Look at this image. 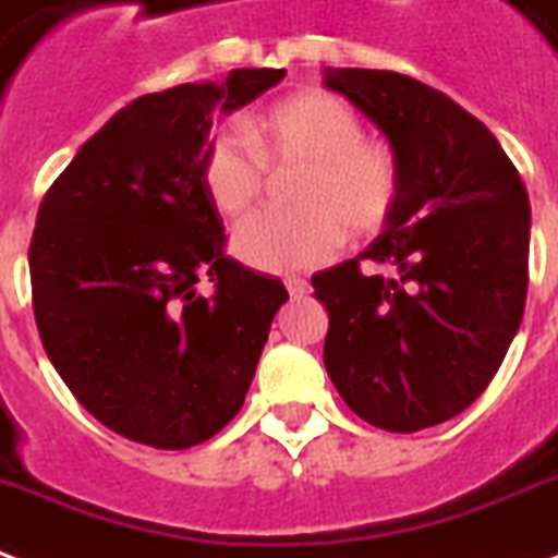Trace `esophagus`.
<instances>
[{
	"instance_id": "esophagus-1",
	"label": "esophagus",
	"mask_w": 558,
	"mask_h": 558,
	"mask_svg": "<svg viewBox=\"0 0 558 558\" xmlns=\"http://www.w3.org/2000/svg\"><path fill=\"white\" fill-rule=\"evenodd\" d=\"M287 290H290L292 299H304V295L311 292V283H307V280L290 278V280H287Z\"/></svg>"
}]
</instances>
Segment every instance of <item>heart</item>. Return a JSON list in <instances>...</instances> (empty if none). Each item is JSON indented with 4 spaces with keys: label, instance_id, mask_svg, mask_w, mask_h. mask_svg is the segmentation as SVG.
Wrapping results in <instances>:
<instances>
[{
    "label": "heart",
    "instance_id": "b5f03b06",
    "mask_svg": "<svg viewBox=\"0 0 558 558\" xmlns=\"http://www.w3.org/2000/svg\"><path fill=\"white\" fill-rule=\"evenodd\" d=\"M268 171H301L299 213H257L233 230V254L266 275L328 263L345 236L381 230L402 197V165L384 142L366 138L361 114L325 90L292 94L251 114L245 135L218 130L201 159L209 204L236 218L257 204Z\"/></svg>",
    "mask_w": 558,
    "mask_h": 558
}]
</instances>
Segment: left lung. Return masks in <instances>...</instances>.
Segmentation results:
<instances>
[{"label":"left lung","instance_id":"left-lung-1","mask_svg":"<svg viewBox=\"0 0 558 558\" xmlns=\"http://www.w3.org/2000/svg\"><path fill=\"white\" fill-rule=\"evenodd\" d=\"M325 85L387 135L402 197L381 236L313 275L325 369L354 414L420 432L473 405L521 328L530 197L482 121L393 70L328 68ZM395 268L363 276L360 259Z\"/></svg>","mask_w":558,"mask_h":558}]
</instances>
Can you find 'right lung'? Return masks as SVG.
Instances as JSON below:
<instances>
[{
  "instance_id": "right-lung-1",
  "label": "right lung",
  "mask_w": 558,
  "mask_h": 558,
  "mask_svg": "<svg viewBox=\"0 0 558 558\" xmlns=\"http://www.w3.org/2000/svg\"><path fill=\"white\" fill-rule=\"evenodd\" d=\"M287 70L239 68L123 106L37 209L32 307L49 361L85 411L156 449L204 444L239 414L280 304L278 278L225 257L201 183L213 114ZM214 283V295L196 287Z\"/></svg>"
}]
</instances>
